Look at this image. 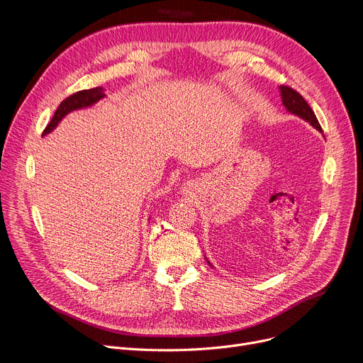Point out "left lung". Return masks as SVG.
Listing matches in <instances>:
<instances>
[{
    "instance_id": "1",
    "label": "left lung",
    "mask_w": 363,
    "mask_h": 363,
    "mask_svg": "<svg viewBox=\"0 0 363 363\" xmlns=\"http://www.w3.org/2000/svg\"><path fill=\"white\" fill-rule=\"evenodd\" d=\"M280 90V96H281V101L286 108V111L294 116H298L300 119H303L304 122H308L315 129H318L319 132H322V128L318 122V118L315 115V112L312 111L307 105V101L301 97V94H298L296 90L287 87V86H279ZM208 262V260H206ZM208 264L213 267V264L208 262Z\"/></svg>"
}]
</instances>
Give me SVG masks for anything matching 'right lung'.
I'll use <instances>...</instances> for the list:
<instances>
[{"mask_svg": "<svg viewBox=\"0 0 363 363\" xmlns=\"http://www.w3.org/2000/svg\"><path fill=\"white\" fill-rule=\"evenodd\" d=\"M103 97H106L105 94V90H103L101 87H94V89H89V90H82V91H77L72 96H69L66 100H63L60 103V106L57 108L53 119L50 121V123L47 125V128L44 129L43 132V136L48 135L53 132L57 125L72 112L74 111H80V109H87V108H91L94 106L96 103L99 100H101Z\"/></svg>", "mask_w": 363, "mask_h": 363, "instance_id": "add662e5", "label": "right lung"}]
</instances>
